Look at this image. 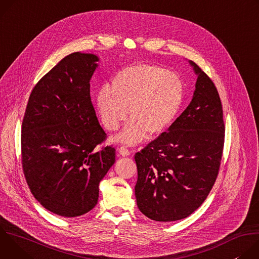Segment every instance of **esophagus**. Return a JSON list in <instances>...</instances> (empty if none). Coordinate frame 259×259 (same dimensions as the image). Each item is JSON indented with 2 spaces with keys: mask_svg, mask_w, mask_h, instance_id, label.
<instances>
[{
  "mask_svg": "<svg viewBox=\"0 0 259 259\" xmlns=\"http://www.w3.org/2000/svg\"><path fill=\"white\" fill-rule=\"evenodd\" d=\"M119 154L122 156V157H127V156H130L131 155V152L128 151L126 147L124 146H121L119 149Z\"/></svg>",
  "mask_w": 259,
  "mask_h": 259,
  "instance_id": "obj_1",
  "label": "esophagus"
}]
</instances>
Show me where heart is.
Here are the masks:
<instances>
[{"label":"heart","mask_w":259,"mask_h":259,"mask_svg":"<svg viewBox=\"0 0 259 259\" xmlns=\"http://www.w3.org/2000/svg\"><path fill=\"white\" fill-rule=\"evenodd\" d=\"M183 84L174 72L154 64H134L120 70L108 86L100 88L96 106L104 127L119 129L130 121L115 141L127 145L141 142L150 133L157 137L175 121L183 102Z\"/></svg>","instance_id":"1"}]
</instances>
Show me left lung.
<instances>
[{"instance_id":"1","label":"left lung","mask_w":259,"mask_h":259,"mask_svg":"<svg viewBox=\"0 0 259 259\" xmlns=\"http://www.w3.org/2000/svg\"><path fill=\"white\" fill-rule=\"evenodd\" d=\"M189 62L197 75L191 103L167 132L135 154L138 209L161 223L186 218L202 205L223 156L225 123L217 89Z\"/></svg>"}]
</instances>
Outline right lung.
<instances>
[{
  "mask_svg": "<svg viewBox=\"0 0 259 259\" xmlns=\"http://www.w3.org/2000/svg\"><path fill=\"white\" fill-rule=\"evenodd\" d=\"M99 57L65 56L32 89L21 128L22 168L33 197L47 210L76 217L92 210L99 183L116 162L90 97Z\"/></svg>",
  "mask_w": 259,
  "mask_h": 259,
  "instance_id": "1",
  "label": "right lung"
}]
</instances>
